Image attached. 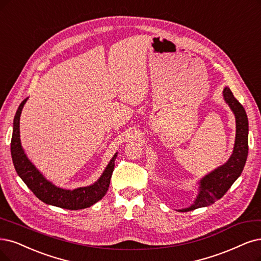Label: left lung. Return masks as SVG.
<instances>
[{
	"label": "left lung",
	"mask_w": 261,
	"mask_h": 261,
	"mask_svg": "<svg viewBox=\"0 0 261 261\" xmlns=\"http://www.w3.org/2000/svg\"><path fill=\"white\" fill-rule=\"evenodd\" d=\"M224 98L236 116L237 134L233 152L224 166L210 173L200 181L199 195L195 203L180 212H188L213 204L223 197L242 173L248 153V120L245 110L231 90L226 87Z\"/></svg>",
	"instance_id": "1"
}]
</instances>
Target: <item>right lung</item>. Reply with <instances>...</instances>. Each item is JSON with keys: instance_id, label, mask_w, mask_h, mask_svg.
<instances>
[{"instance_id": "obj_1", "label": "right lung", "mask_w": 261, "mask_h": 261, "mask_svg": "<svg viewBox=\"0 0 261 261\" xmlns=\"http://www.w3.org/2000/svg\"><path fill=\"white\" fill-rule=\"evenodd\" d=\"M24 99L16 112L14 118V129L11 142V152L14 167L17 174L21 177L25 185L31 189L33 194L46 204L55 205L66 210H82L93 205L100 201L106 194L111 182V177L115 167V159L117 153L113 157L109 166L106 167L100 179L95 184L77 188L74 190H65L58 188L51 182L46 180L40 172L32 165L25 156L20 143V131H19V121L24 103Z\"/></svg>"}]
</instances>
